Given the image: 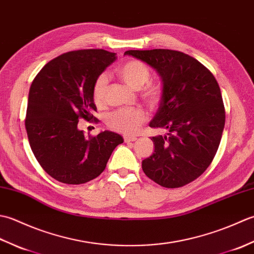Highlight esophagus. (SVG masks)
Returning a JSON list of instances; mask_svg holds the SVG:
<instances>
[{"label": "esophagus", "instance_id": "1", "mask_svg": "<svg viewBox=\"0 0 254 254\" xmlns=\"http://www.w3.org/2000/svg\"><path fill=\"white\" fill-rule=\"evenodd\" d=\"M124 142L126 143H128V142H135L137 137L136 136H128V135H124Z\"/></svg>", "mask_w": 254, "mask_h": 254}]
</instances>
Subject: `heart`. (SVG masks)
<instances>
[{"label":"heart","mask_w":254,"mask_h":254,"mask_svg":"<svg viewBox=\"0 0 254 254\" xmlns=\"http://www.w3.org/2000/svg\"><path fill=\"white\" fill-rule=\"evenodd\" d=\"M118 74L123 82L133 89L139 91L142 99L149 106H157L163 97V87L158 83L148 82L150 69L138 60H128L118 68ZM109 78L106 74H100L93 86V99L95 104L101 107L106 104ZM146 120L145 112L139 108L118 109L111 112L107 118L108 127L112 130L124 134H134L138 131Z\"/></svg>","instance_id":"heart-1"}]
</instances>
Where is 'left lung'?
Here are the masks:
<instances>
[{
  "label": "left lung",
  "mask_w": 254,
  "mask_h": 254,
  "mask_svg": "<svg viewBox=\"0 0 254 254\" xmlns=\"http://www.w3.org/2000/svg\"><path fill=\"white\" fill-rule=\"evenodd\" d=\"M124 56L147 63L163 83L149 127L168 133L152 137L155 150L142 161L144 174L161 187L186 186L207 169L222 139L226 116L217 80L202 63L180 51L128 50Z\"/></svg>",
  "instance_id": "obj_1"
}]
</instances>
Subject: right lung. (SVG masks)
<instances>
[{"label":"right lung","instance_id":"right-lung-1","mask_svg":"<svg viewBox=\"0 0 254 254\" xmlns=\"http://www.w3.org/2000/svg\"><path fill=\"white\" fill-rule=\"evenodd\" d=\"M116 60V53L102 49L69 51L48 62L32 80L25 127L32 153L53 179L66 185L95 179L123 143L115 132L85 136L77 127L79 119H96L94 83Z\"/></svg>","mask_w":254,"mask_h":254}]
</instances>
